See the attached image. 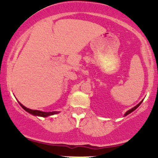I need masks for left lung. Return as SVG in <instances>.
<instances>
[{
    "label": "left lung",
    "mask_w": 158,
    "mask_h": 158,
    "mask_svg": "<svg viewBox=\"0 0 158 158\" xmlns=\"http://www.w3.org/2000/svg\"><path fill=\"white\" fill-rule=\"evenodd\" d=\"M143 100H142V101H141V102H139V103H138V104H137V106H135V107H134V108H131V109H130V110H128V111H126V114H124V117H126V116H127V115H128V114H131V112H133V111H134V110H135V109H137V108H138V107H139V106H140V104H141V103H142V102H143Z\"/></svg>",
    "instance_id": "8db88e82"
}]
</instances>
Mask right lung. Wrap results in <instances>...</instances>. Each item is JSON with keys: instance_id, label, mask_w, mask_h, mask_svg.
I'll use <instances>...</instances> for the list:
<instances>
[{"instance_id": "add662e5", "label": "right lung", "mask_w": 158, "mask_h": 158, "mask_svg": "<svg viewBox=\"0 0 158 158\" xmlns=\"http://www.w3.org/2000/svg\"><path fill=\"white\" fill-rule=\"evenodd\" d=\"M18 102H19V101H18ZM19 103L20 104V106L22 107L23 109L26 110L27 112H28V113L32 114V115L38 116V117H49V116H52V115H54V114L59 113V111L45 112V111H41V110H32V109H30V108H27V107H25L24 106H23V105L21 104V103L20 102H19Z\"/></svg>"}]
</instances>
